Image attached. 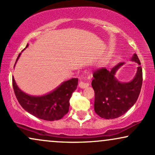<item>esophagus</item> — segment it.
<instances>
[{
    "label": "esophagus",
    "mask_w": 155,
    "mask_h": 155,
    "mask_svg": "<svg viewBox=\"0 0 155 155\" xmlns=\"http://www.w3.org/2000/svg\"><path fill=\"white\" fill-rule=\"evenodd\" d=\"M79 86L80 88L84 89V88L87 87L89 86V84L86 83V82H84V81H80L79 84Z\"/></svg>",
    "instance_id": "esophagus-1"
}]
</instances>
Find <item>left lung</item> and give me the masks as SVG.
Here are the masks:
<instances>
[{"mask_svg":"<svg viewBox=\"0 0 155 155\" xmlns=\"http://www.w3.org/2000/svg\"><path fill=\"white\" fill-rule=\"evenodd\" d=\"M131 60L136 62L138 67L134 79L130 82H120L115 77L117 71L124 63H120L111 71L102 68L93 73L94 109L101 118L109 120L121 117L136 104L141 89L143 74L137 54H134Z\"/></svg>","mask_w":155,"mask_h":155,"instance_id":"obj_1","label":"left lung"}]
</instances>
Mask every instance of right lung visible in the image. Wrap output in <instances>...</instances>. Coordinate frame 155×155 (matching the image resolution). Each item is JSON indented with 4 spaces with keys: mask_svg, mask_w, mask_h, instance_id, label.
Instances as JSON below:
<instances>
[{
    "mask_svg": "<svg viewBox=\"0 0 155 155\" xmlns=\"http://www.w3.org/2000/svg\"><path fill=\"white\" fill-rule=\"evenodd\" d=\"M28 46V44H27L25 48ZM19 56L20 54L16 63ZM12 84L17 101L25 111L37 118L54 121L62 119L68 112L69 101L72 93L77 87L78 79L73 78L64 81L52 92L42 96H32L25 93L18 87L14 76L12 77Z\"/></svg>",
    "mask_w": 155,
    "mask_h": 155,
    "instance_id": "obj_1",
    "label": "right lung"
}]
</instances>
